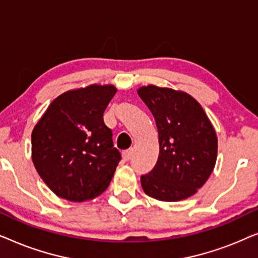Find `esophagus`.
Masks as SVG:
<instances>
[{"label":"esophagus","instance_id":"34e87169","mask_svg":"<svg viewBox=\"0 0 258 258\" xmlns=\"http://www.w3.org/2000/svg\"><path fill=\"white\" fill-rule=\"evenodd\" d=\"M122 155H123V158H124V161L132 160V157H133V149L124 150V151H123Z\"/></svg>","mask_w":258,"mask_h":258}]
</instances>
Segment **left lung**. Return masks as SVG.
<instances>
[{"label":"left lung","mask_w":258,"mask_h":258,"mask_svg":"<svg viewBox=\"0 0 258 258\" xmlns=\"http://www.w3.org/2000/svg\"><path fill=\"white\" fill-rule=\"evenodd\" d=\"M141 97L153 114L160 154L153 170L141 176L150 197L176 202L196 194L214 170L217 136L199 102L183 91L148 86Z\"/></svg>","instance_id":"obj_1"}]
</instances>
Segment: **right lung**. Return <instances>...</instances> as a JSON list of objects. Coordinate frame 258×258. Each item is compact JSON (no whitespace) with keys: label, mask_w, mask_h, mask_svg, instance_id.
<instances>
[{"label":"right lung","mask_w":258,"mask_h":258,"mask_svg":"<svg viewBox=\"0 0 258 258\" xmlns=\"http://www.w3.org/2000/svg\"><path fill=\"white\" fill-rule=\"evenodd\" d=\"M114 86L93 84L55 98L31 134L35 168L45 184L73 202L91 200L110 183L121 154L103 112Z\"/></svg>","instance_id":"right-lung-1"}]
</instances>
